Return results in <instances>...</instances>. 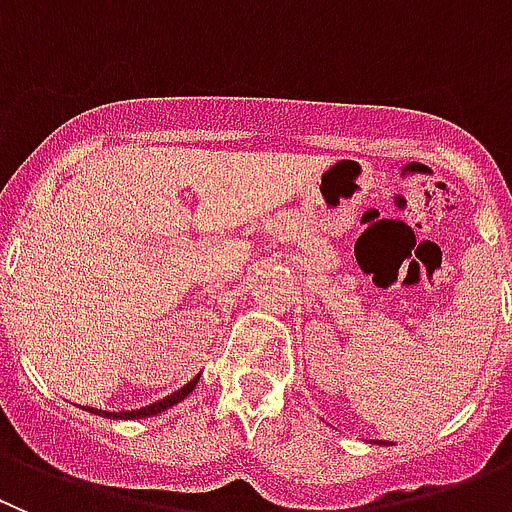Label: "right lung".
<instances>
[{
	"instance_id": "1",
	"label": "right lung",
	"mask_w": 512,
	"mask_h": 512,
	"mask_svg": "<svg viewBox=\"0 0 512 512\" xmlns=\"http://www.w3.org/2000/svg\"><path fill=\"white\" fill-rule=\"evenodd\" d=\"M201 375L193 377L191 382H186L181 390H176V393H170L168 398L158 400V403L153 405H145V408H137V411H119V413H109V411H99V408H86L89 413H96V416H104V418H147V416H158V413L168 411L170 405L181 403L183 398H188V395L193 393V388H196V382H199Z\"/></svg>"
}]
</instances>
